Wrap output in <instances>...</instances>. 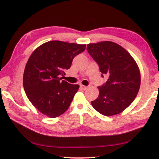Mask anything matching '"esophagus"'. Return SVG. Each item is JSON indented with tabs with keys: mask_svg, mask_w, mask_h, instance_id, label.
Returning a JSON list of instances; mask_svg holds the SVG:
<instances>
[{
	"mask_svg": "<svg viewBox=\"0 0 159 159\" xmlns=\"http://www.w3.org/2000/svg\"><path fill=\"white\" fill-rule=\"evenodd\" d=\"M80 89H83V90H86V89H88V88H89V86H84V85H80Z\"/></svg>",
	"mask_w": 159,
	"mask_h": 159,
	"instance_id": "34e87169",
	"label": "esophagus"
}]
</instances>
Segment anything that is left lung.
Masks as SVG:
<instances>
[{"label": "left lung", "mask_w": 159, "mask_h": 159, "mask_svg": "<svg viewBox=\"0 0 159 159\" xmlns=\"http://www.w3.org/2000/svg\"><path fill=\"white\" fill-rule=\"evenodd\" d=\"M87 51L102 74L108 76L106 84L98 87L99 95L91 101L92 106L106 116L123 112L140 89L141 73L136 61L124 48L112 41L89 43Z\"/></svg>", "instance_id": "left-lung-1"}]
</instances>
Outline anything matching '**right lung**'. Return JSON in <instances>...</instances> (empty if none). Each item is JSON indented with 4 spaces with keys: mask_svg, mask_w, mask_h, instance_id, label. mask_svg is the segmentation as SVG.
<instances>
[{
    "mask_svg": "<svg viewBox=\"0 0 159 159\" xmlns=\"http://www.w3.org/2000/svg\"><path fill=\"white\" fill-rule=\"evenodd\" d=\"M86 44L60 41L44 43L29 57L23 73V88L33 105L43 114L56 118L69 107L79 85L62 79L73 58L86 49Z\"/></svg>",
    "mask_w": 159,
    "mask_h": 159,
    "instance_id": "1",
    "label": "right lung"
}]
</instances>
